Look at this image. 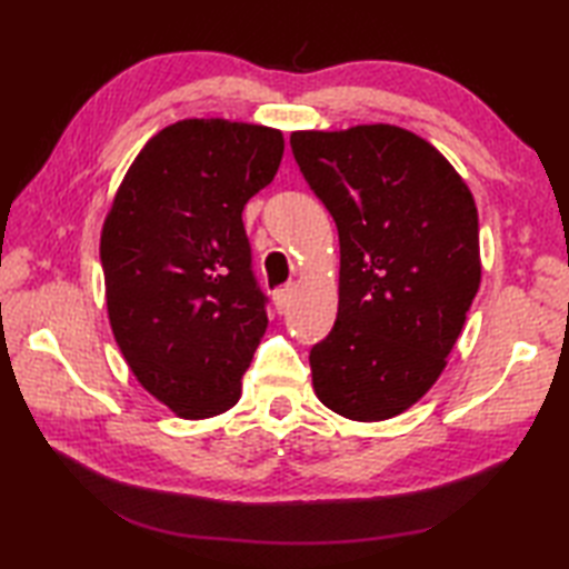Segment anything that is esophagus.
Returning a JSON list of instances; mask_svg holds the SVG:
<instances>
[{
	"instance_id": "1",
	"label": "esophagus",
	"mask_w": 569,
	"mask_h": 569,
	"mask_svg": "<svg viewBox=\"0 0 569 569\" xmlns=\"http://www.w3.org/2000/svg\"><path fill=\"white\" fill-rule=\"evenodd\" d=\"M293 291H296L293 286H283V288H278V291L273 293V303H276V308H278V310H286L288 306H291Z\"/></svg>"
}]
</instances>
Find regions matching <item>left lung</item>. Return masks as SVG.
Wrapping results in <instances>:
<instances>
[{"label":"left lung","instance_id":"left-lung-1","mask_svg":"<svg viewBox=\"0 0 569 569\" xmlns=\"http://www.w3.org/2000/svg\"><path fill=\"white\" fill-rule=\"evenodd\" d=\"M291 149L340 234V306L310 349L320 401L349 420L413 406L445 369L481 281L467 183L413 131H293Z\"/></svg>","mask_w":569,"mask_h":569}]
</instances>
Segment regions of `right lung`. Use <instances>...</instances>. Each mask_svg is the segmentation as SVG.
I'll list each match as a JSON object with an SVG mask.
<instances>
[{"label": "right lung", "mask_w": 569, "mask_h": 569, "mask_svg": "<svg viewBox=\"0 0 569 569\" xmlns=\"http://www.w3.org/2000/svg\"><path fill=\"white\" fill-rule=\"evenodd\" d=\"M281 159L278 129L183 119L139 151L104 220L114 340L143 389L183 418L239 401L269 325L241 212Z\"/></svg>", "instance_id": "obj_1"}]
</instances>
